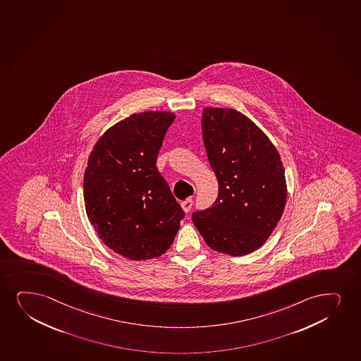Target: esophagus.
Returning <instances> with one entry per match:
<instances>
[{"label":"esophagus","instance_id":"1","mask_svg":"<svg viewBox=\"0 0 361 361\" xmlns=\"http://www.w3.org/2000/svg\"><path fill=\"white\" fill-rule=\"evenodd\" d=\"M192 205H193V200H191V198L181 203V207H183V209L185 210L186 213H188V212L192 209Z\"/></svg>","mask_w":361,"mask_h":361}]
</instances>
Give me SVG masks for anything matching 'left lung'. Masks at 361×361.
Segmentation results:
<instances>
[{
	"label": "left lung",
	"instance_id": "8db88e82",
	"mask_svg": "<svg viewBox=\"0 0 361 361\" xmlns=\"http://www.w3.org/2000/svg\"><path fill=\"white\" fill-rule=\"evenodd\" d=\"M202 133L218 198L192 221L210 248L230 255L258 250L285 209V169L275 146L235 109L204 108Z\"/></svg>",
	"mask_w": 361,
	"mask_h": 361
}]
</instances>
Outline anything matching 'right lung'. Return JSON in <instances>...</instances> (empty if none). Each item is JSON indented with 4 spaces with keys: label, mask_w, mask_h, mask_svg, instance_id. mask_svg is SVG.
<instances>
[{
    "label": "right lung",
    "mask_w": 361,
    "mask_h": 361,
    "mask_svg": "<svg viewBox=\"0 0 361 361\" xmlns=\"http://www.w3.org/2000/svg\"><path fill=\"white\" fill-rule=\"evenodd\" d=\"M175 114L145 111L108 129L91 152L84 176L90 223L106 245L131 260L161 257L185 218L157 157Z\"/></svg>",
    "instance_id": "1"
}]
</instances>
